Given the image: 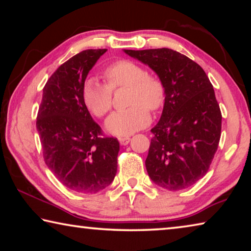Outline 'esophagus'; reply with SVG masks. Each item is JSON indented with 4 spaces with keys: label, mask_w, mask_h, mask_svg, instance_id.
<instances>
[{
    "label": "esophagus",
    "mask_w": 251,
    "mask_h": 251,
    "mask_svg": "<svg viewBox=\"0 0 251 251\" xmlns=\"http://www.w3.org/2000/svg\"><path fill=\"white\" fill-rule=\"evenodd\" d=\"M118 141H120L121 145L125 146L130 142V137H128V136H125V137H120V138H118Z\"/></svg>",
    "instance_id": "1"
}]
</instances>
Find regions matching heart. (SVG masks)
I'll list each match as a JSON object with an SVG mask.
<instances>
[{"label": "heart", "instance_id": "obj_1", "mask_svg": "<svg viewBox=\"0 0 251 251\" xmlns=\"http://www.w3.org/2000/svg\"><path fill=\"white\" fill-rule=\"evenodd\" d=\"M104 75L108 86L93 77L87 78L83 85V100L95 116H104L112 107V90L129 88L130 106L107 117L105 127L108 133L126 136L150 124L151 115L147 108L156 110L164 104L165 90L160 80L146 74L144 67L128 59L115 62L105 70Z\"/></svg>", "mask_w": 251, "mask_h": 251}]
</instances>
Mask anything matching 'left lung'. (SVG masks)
Returning a JSON list of instances; mask_svg holds the SVG:
<instances>
[{
  "instance_id": "obj_1",
  "label": "left lung",
  "mask_w": 251,
  "mask_h": 251,
  "mask_svg": "<svg viewBox=\"0 0 251 251\" xmlns=\"http://www.w3.org/2000/svg\"><path fill=\"white\" fill-rule=\"evenodd\" d=\"M124 52L154 71L165 90L163 113L151 130L148 176L161 188L185 189L206 175L218 148L222 113L212 85L197 63L174 50Z\"/></svg>"
}]
</instances>
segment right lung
Instances as JSON below:
<instances>
[{"mask_svg": "<svg viewBox=\"0 0 251 251\" xmlns=\"http://www.w3.org/2000/svg\"><path fill=\"white\" fill-rule=\"evenodd\" d=\"M107 50H86L54 72L43 88L37 114L45 164L71 190L95 194L112 184L120 143L101 137L82 96L90 71Z\"/></svg>", "mask_w": 251, "mask_h": 251, "instance_id": "1", "label": "right lung"}]
</instances>
